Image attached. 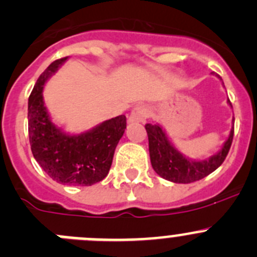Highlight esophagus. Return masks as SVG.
Segmentation results:
<instances>
[{
  "label": "esophagus",
  "instance_id": "esophagus-1",
  "mask_svg": "<svg viewBox=\"0 0 257 257\" xmlns=\"http://www.w3.org/2000/svg\"><path fill=\"white\" fill-rule=\"evenodd\" d=\"M148 114H150V110L146 105H137L129 114L128 123H145L146 119L148 117Z\"/></svg>",
  "mask_w": 257,
  "mask_h": 257
}]
</instances>
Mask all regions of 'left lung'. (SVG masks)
I'll use <instances>...</instances> for the list:
<instances>
[{"label":"left lung","mask_w":257,"mask_h":257,"mask_svg":"<svg viewBox=\"0 0 257 257\" xmlns=\"http://www.w3.org/2000/svg\"><path fill=\"white\" fill-rule=\"evenodd\" d=\"M227 102L231 105L229 100ZM232 123H234V119H232ZM146 131L148 134L150 157L153 170L165 180L176 184L194 183L215 171L226 160L233 140L232 125L228 138L215 155L207 160H191L172 145L161 124H146Z\"/></svg>","instance_id":"left-lung-1"}]
</instances>
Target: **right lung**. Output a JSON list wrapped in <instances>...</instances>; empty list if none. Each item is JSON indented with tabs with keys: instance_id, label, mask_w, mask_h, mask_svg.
<instances>
[{
	"instance_id": "1",
	"label": "right lung",
	"mask_w": 257,
	"mask_h": 257,
	"mask_svg": "<svg viewBox=\"0 0 257 257\" xmlns=\"http://www.w3.org/2000/svg\"><path fill=\"white\" fill-rule=\"evenodd\" d=\"M67 59L68 57L49 64L29 96V141L37 162L54 181L91 186L109 174L115 148L126 128V117L119 115L80 134L67 133L53 123L43 99V88Z\"/></svg>"
}]
</instances>
